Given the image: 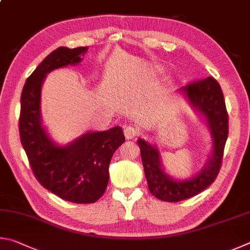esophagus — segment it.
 <instances>
[{"mask_svg":"<svg viewBox=\"0 0 250 250\" xmlns=\"http://www.w3.org/2000/svg\"><path fill=\"white\" fill-rule=\"evenodd\" d=\"M124 135H125L126 139H134V138H136L137 133L134 127H132V126H128V127H125Z\"/></svg>","mask_w":250,"mask_h":250,"instance_id":"obj_1","label":"esophagus"}]
</instances>
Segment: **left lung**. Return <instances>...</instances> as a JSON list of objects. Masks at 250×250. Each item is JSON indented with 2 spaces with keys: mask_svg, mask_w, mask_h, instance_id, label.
I'll use <instances>...</instances> for the list:
<instances>
[{
  "mask_svg": "<svg viewBox=\"0 0 250 250\" xmlns=\"http://www.w3.org/2000/svg\"><path fill=\"white\" fill-rule=\"evenodd\" d=\"M198 115L203 118L211 135L212 147L203 167L187 179L174 178L163 164L160 151L154 144L139 138L144 171L152 195L166 202L192 198L211 185L220 171L223 151L229 136V117L220 84L213 78L192 83L178 90Z\"/></svg>",
  "mask_w": 250,
  "mask_h": 250,
  "instance_id": "left-lung-1",
  "label": "left lung"
}]
</instances>
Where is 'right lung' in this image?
<instances>
[{
  "label": "right lung",
  "mask_w": 250,
  "mask_h": 250,
  "mask_svg": "<svg viewBox=\"0 0 250 250\" xmlns=\"http://www.w3.org/2000/svg\"><path fill=\"white\" fill-rule=\"evenodd\" d=\"M86 50V47H59L50 52L27 78L21 96V142L35 177L48 191L79 204L93 203L104 194L112 156L125 142L122 127L115 126L58 144L43 125L42 87L46 76L79 64Z\"/></svg>",
  "instance_id": "right-lung-1"
}]
</instances>
